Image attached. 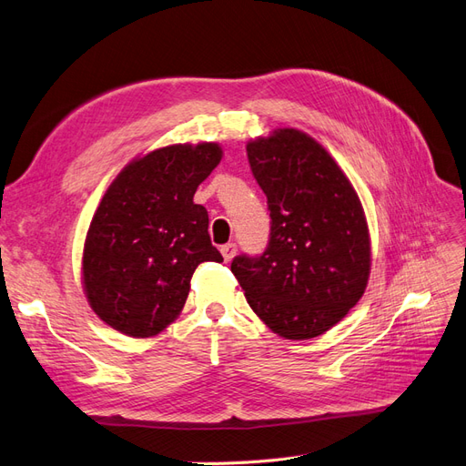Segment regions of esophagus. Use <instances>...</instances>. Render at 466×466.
<instances>
[{
    "instance_id": "1",
    "label": "esophagus",
    "mask_w": 466,
    "mask_h": 466,
    "mask_svg": "<svg viewBox=\"0 0 466 466\" xmlns=\"http://www.w3.org/2000/svg\"><path fill=\"white\" fill-rule=\"evenodd\" d=\"M235 252H237V245L235 243H228V245L221 247V255H223L225 262H229L235 257Z\"/></svg>"
}]
</instances>
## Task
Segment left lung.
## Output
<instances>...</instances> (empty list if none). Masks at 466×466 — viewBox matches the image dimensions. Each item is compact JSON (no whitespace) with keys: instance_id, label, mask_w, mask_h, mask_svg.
<instances>
[{"instance_id":"obj_1","label":"left lung","mask_w":466,"mask_h":466,"mask_svg":"<svg viewBox=\"0 0 466 466\" xmlns=\"http://www.w3.org/2000/svg\"><path fill=\"white\" fill-rule=\"evenodd\" d=\"M247 155L270 209V238L262 255L235 257L231 272L266 327L309 340L361 299L368 221L351 182L311 136L281 128L248 142Z\"/></svg>"}]
</instances>
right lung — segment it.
<instances>
[{
  "mask_svg": "<svg viewBox=\"0 0 466 466\" xmlns=\"http://www.w3.org/2000/svg\"><path fill=\"white\" fill-rule=\"evenodd\" d=\"M221 161L218 144H177L126 165L89 225L83 288L115 330L159 334L185 307L202 262H223L194 192Z\"/></svg>",
  "mask_w": 466,
  "mask_h": 466,
  "instance_id": "obj_1",
  "label": "right lung"
}]
</instances>
